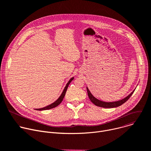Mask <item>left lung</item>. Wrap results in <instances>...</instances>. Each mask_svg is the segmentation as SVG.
I'll return each instance as SVG.
<instances>
[{
  "label": "left lung",
  "mask_w": 151,
  "mask_h": 151,
  "mask_svg": "<svg viewBox=\"0 0 151 151\" xmlns=\"http://www.w3.org/2000/svg\"><path fill=\"white\" fill-rule=\"evenodd\" d=\"M87 93H88V96L89 97V99L92 102V103H93L95 105H96L98 106L103 107V108H115V107H117L119 106L122 105L123 104H124L125 102H126L129 99V98L131 96V95L133 94L134 91H135V90H134L131 93V94H129L128 96L127 97L125 98L124 99H123L120 101H116V102H103L102 101H100V100L96 99V98H94L93 96L92 95V94L90 93V91H89V90L87 87Z\"/></svg>",
  "instance_id": "obj_1"
}]
</instances>
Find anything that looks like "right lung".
Here are the masks:
<instances>
[{
    "mask_svg": "<svg viewBox=\"0 0 151 151\" xmlns=\"http://www.w3.org/2000/svg\"><path fill=\"white\" fill-rule=\"evenodd\" d=\"M73 79H74L73 77L72 78L69 80V81H68V83H67V84H66V86H65V88H64V90H63L62 94H61V96L59 97V98H58L56 101H55V102H54L53 103H52V104H50V105H48V106H45V107H44V108H38V109H36V110H38V111L46 110V109H52V108H55V107L57 106L58 105H59L61 103V102L63 101V99H64V96H65V93H66V91H67V88H68V85L70 84V83H71V81H72Z\"/></svg>",
    "mask_w": 151,
    "mask_h": 151,
    "instance_id": "obj_1",
    "label": "right lung"
}]
</instances>
